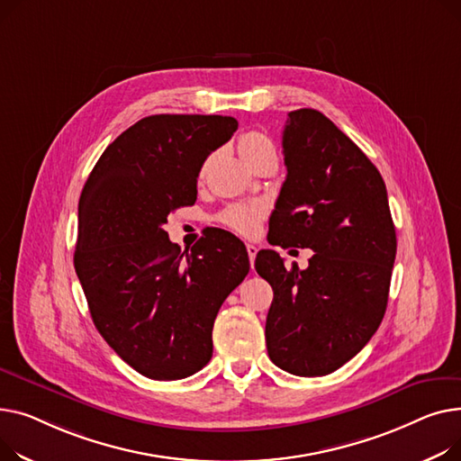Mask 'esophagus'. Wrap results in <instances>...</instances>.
<instances>
[{
    "label": "esophagus",
    "mask_w": 461,
    "mask_h": 461,
    "mask_svg": "<svg viewBox=\"0 0 461 461\" xmlns=\"http://www.w3.org/2000/svg\"><path fill=\"white\" fill-rule=\"evenodd\" d=\"M248 255H249V262H251V266H255V258H257V253H258V249H257V246H253V243H248Z\"/></svg>",
    "instance_id": "obj_1"
}]
</instances>
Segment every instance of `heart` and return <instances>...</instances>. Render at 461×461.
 Returning <instances> with one entry per match:
<instances>
[{
	"instance_id": "b5f03b06",
	"label": "heart",
	"mask_w": 461,
	"mask_h": 461,
	"mask_svg": "<svg viewBox=\"0 0 461 461\" xmlns=\"http://www.w3.org/2000/svg\"><path fill=\"white\" fill-rule=\"evenodd\" d=\"M266 147H274L272 141H269L264 133L260 131H248L241 135V140L238 143V149H240V154L241 156H249V154H255L257 150L260 149H266ZM264 218V208L257 203H246V204H232L229 208H225L220 215L218 220L232 229L234 232L238 234H243V236H251L258 230L260 227V221Z\"/></svg>"
}]
</instances>
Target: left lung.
<instances>
[{"mask_svg":"<svg viewBox=\"0 0 461 461\" xmlns=\"http://www.w3.org/2000/svg\"><path fill=\"white\" fill-rule=\"evenodd\" d=\"M283 154L288 173L267 241L314 255L307 269H286L272 249L257 255V274L274 288L267 356L290 374L326 375L380 328L396 230L380 171L326 115L309 107L290 112Z\"/></svg>","mask_w":461,"mask_h":461,"instance_id":"obj_1","label":"left lung"}]
</instances>
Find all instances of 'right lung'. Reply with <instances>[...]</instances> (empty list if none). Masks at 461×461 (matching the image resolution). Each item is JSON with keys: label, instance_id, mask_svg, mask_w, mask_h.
Wrapping results in <instances>:
<instances>
[{"label": "right lung", "instance_id": "obj_1", "mask_svg": "<svg viewBox=\"0 0 461 461\" xmlns=\"http://www.w3.org/2000/svg\"><path fill=\"white\" fill-rule=\"evenodd\" d=\"M238 128L223 115H150L124 130L93 167L77 204L74 267L95 326L150 380L199 372L227 295L249 274L246 246L227 230L180 255L164 225L197 201L204 159Z\"/></svg>", "mask_w": 461, "mask_h": 461}]
</instances>
